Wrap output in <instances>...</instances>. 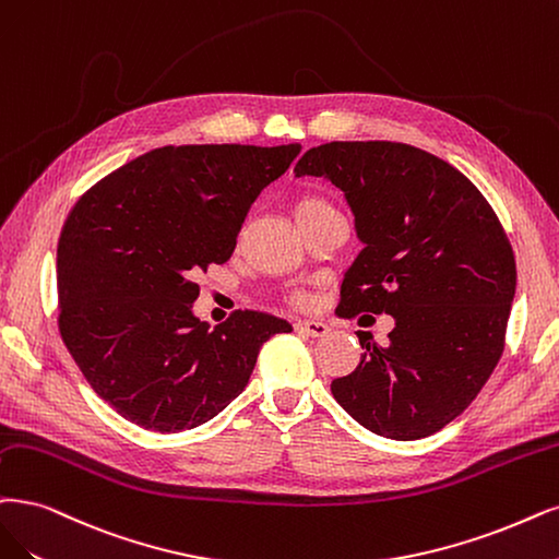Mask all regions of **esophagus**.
Returning a JSON list of instances; mask_svg holds the SVG:
<instances>
[{
    "label": "esophagus",
    "instance_id": "34e87169",
    "mask_svg": "<svg viewBox=\"0 0 559 559\" xmlns=\"http://www.w3.org/2000/svg\"><path fill=\"white\" fill-rule=\"evenodd\" d=\"M295 329H297V332L306 334V336H316V338L329 334V326L320 320H297Z\"/></svg>",
    "mask_w": 559,
    "mask_h": 559
}]
</instances>
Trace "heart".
Listing matches in <instances>:
<instances>
[{"label":"heart","instance_id":"heart-1","mask_svg":"<svg viewBox=\"0 0 559 559\" xmlns=\"http://www.w3.org/2000/svg\"><path fill=\"white\" fill-rule=\"evenodd\" d=\"M326 210H334V206L329 204V202H324L322 198L306 195V198H301V200L295 204V218L311 216V214H320V212H326ZM297 301H304V297H297Z\"/></svg>","mask_w":559,"mask_h":559}]
</instances>
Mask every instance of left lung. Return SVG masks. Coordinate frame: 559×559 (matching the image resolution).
I'll use <instances>...</instances> for the list:
<instances>
[{
	"instance_id": "8db88e82",
	"label": "left lung",
	"mask_w": 559,
	"mask_h": 559,
	"mask_svg": "<svg viewBox=\"0 0 559 559\" xmlns=\"http://www.w3.org/2000/svg\"><path fill=\"white\" fill-rule=\"evenodd\" d=\"M295 175L324 177L355 214L361 253L341 283L338 313L396 320L378 345L359 332V366L332 382L349 417L391 440L444 428L498 366L515 258L488 200L447 160L403 142H326Z\"/></svg>"
}]
</instances>
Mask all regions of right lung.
I'll return each mask as SVG.
<instances>
[{
  "label": "right lung",
  "instance_id": "obj_1",
  "mask_svg": "<svg viewBox=\"0 0 559 559\" xmlns=\"http://www.w3.org/2000/svg\"><path fill=\"white\" fill-rule=\"evenodd\" d=\"M301 144H181L103 177L57 243L59 334L96 394L123 419L177 432L216 417L251 378L281 318L193 316L210 264L230 260L241 223Z\"/></svg>",
  "mask_w": 559,
  "mask_h": 559
}]
</instances>
